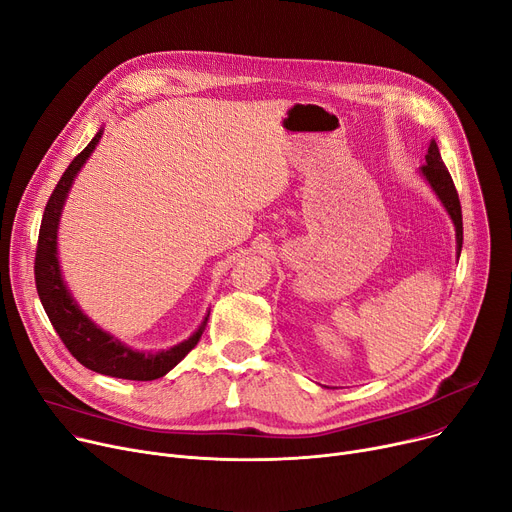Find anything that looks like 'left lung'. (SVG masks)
I'll use <instances>...</instances> for the list:
<instances>
[{
	"mask_svg": "<svg viewBox=\"0 0 512 512\" xmlns=\"http://www.w3.org/2000/svg\"><path fill=\"white\" fill-rule=\"evenodd\" d=\"M419 173L424 175L426 182L430 184V188L434 190V194L438 196V200L442 202V206L446 208V213L450 215L455 223V231H457V252L461 256V248H463V215H461V202H459V194L457 188L453 184V177H450L446 165L442 163L440 150L436 140L430 142L428 146V155H426V165L419 167Z\"/></svg>",
	"mask_w": 512,
	"mask_h": 512,
	"instance_id": "left-lung-1",
	"label": "left lung"
}]
</instances>
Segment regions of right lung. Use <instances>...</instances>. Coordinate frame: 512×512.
I'll list each match as a JSON object with an SVG mask.
<instances>
[{"label": "right lung", "instance_id": "right-lung-1", "mask_svg": "<svg viewBox=\"0 0 512 512\" xmlns=\"http://www.w3.org/2000/svg\"><path fill=\"white\" fill-rule=\"evenodd\" d=\"M103 136V128L95 134V138L86 144L82 153L68 165L62 179H59L41 221L39 231V244L35 256V283L41 297V304L55 328L59 339L64 341L68 351L78 359V362L103 376L111 378H124V380H157L173 370L182 359L196 347L200 341L208 314L204 316L202 324L196 328L186 341L177 343L169 349L161 351H140L113 337L107 330L99 328L90 320L76 299L72 297L70 289L64 283L62 268L57 260V227L59 217L68 198V192L74 184V179L82 165L93 155L95 146Z\"/></svg>", "mask_w": 512, "mask_h": 512}]
</instances>
